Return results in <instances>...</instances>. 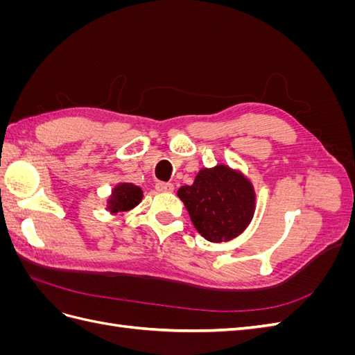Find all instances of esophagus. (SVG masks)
<instances>
[{"label": "esophagus", "instance_id": "1", "mask_svg": "<svg viewBox=\"0 0 355 355\" xmlns=\"http://www.w3.org/2000/svg\"><path fill=\"white\" fill-rule=\"evenodd\" d=\"M155 189L158 192H171L175 189V187H173V184H170V182H157Z\"/></svg>", "mask_w": 355, "mask_h": 355}]
</instances>
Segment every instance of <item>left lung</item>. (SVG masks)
Returning a JSON list of instances; mask_svg holds the SVG:
<instances>
[{"label": "left lung", "instance_id": "left-lung-1", "mask_svg": "<svg viewBox=\"0 0 355 355\" xmlns=\"http://www.w3.org/2000/svg\"><path fill=\"white\" fill-rule=\"evenodd\" d=\"M178 196L185 202L194 227L209 241L237 237L253 216L252 185L225 166L201 170L194 185L182 187Z\"/></svg>", "mask_w": 355, "mask_h": 355}]
</instances>
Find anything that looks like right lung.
<instances>
[{
	"label": "right lung",
	"mask_w": 355,
	"mask_h": 355,
	"mask_svg": "<svg viewBox=\"0 0 355 355\" xmlns=\"http://www.w3.org/2000/svg\"><path fill=\"white\" fill-rule=\"evenodd\" d=\"M142 200V189L133 184H121L114 188L110 198V210L112 213H123L137 206Z\"/></svg>",
	"instance_id": "obj_1"
}]
</instances>
